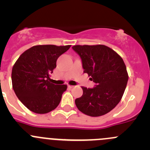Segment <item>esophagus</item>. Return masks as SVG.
<instances>
[{"mask_svg":"<svg viewBox=\"0 0 150 150\" xmlns=\"http://www.w3.org/2000/svg\"><path fill=\"white\" fill-rule=\"evenodd\" d=\"M75 86H71V85H68V88H74Z\"/></svg>","mask_w":150,"mask_h":150,"instance_id":"34e87169","label":"esophagus"}]
</instances>
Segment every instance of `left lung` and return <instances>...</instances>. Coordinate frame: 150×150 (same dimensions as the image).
<instances>
[{"instance_id": "8db88e82", "label": "left lung", "mask_w": 150, "mask_h": 150, "mask_svg": "<svg viewBox=\"0 0 150 150\" xmlns=\"http://www.w3.org/2000/svg\"><path fill=\"white\" fill-rule=\"evenodd\" d=\"M82 60L83 72L91 76L96 87L82 86V96L75 99L81 112L91 117L104 115L121 100L128 80L126 66L122 57L104 45L72 46Z\"/></svg>"}]
</instances>
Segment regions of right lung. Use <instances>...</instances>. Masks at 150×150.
Listing matches in <instances>:
<instances>
[{
	"label": "right lung",
	"mask_w": 150,
	"mask_h": 150,
	"mask_svg": "<svg viewBox=\"0 0 150 150\" xmlns=\"http://www.w3.org/2000/svg\"><path fill=\"white\" fill-rule=\"evenodd\" d=\"M70 45H38L22 53L13 64L12 87L22 104L30 111L46 114L57 107L67 85H54L50 75L57 60Z\"/></svg>",
	"instance_id": "1"
}]
</instances>
